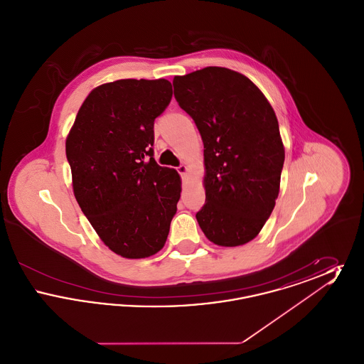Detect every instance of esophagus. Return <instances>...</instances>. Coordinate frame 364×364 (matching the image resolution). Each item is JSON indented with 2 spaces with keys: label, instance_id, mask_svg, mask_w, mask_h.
<instances>
[{
  "label": "esophagus",
  "instance_id": "1",
  "mask_svg": "<svg viewBox=\"0 0 364 364\" xmlns=\"http://www.w3.org/2000/svg\"><path fill=\"white\" fill-rule=\"evenodd\" d=\"M177 172L181 174L183 177H186V174H187V172H188V168H187V165H184V164H183V165H180V166L177 168Z\"/></svg>",
  "mask_w": 364,
  "mask_h": 364
}]
</instances>
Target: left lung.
<instances>
[{
	"label": "left lung",
	"mask_w": 364,
	"mask_h": 364,
	"mask_svg": "<svg viewBox=\"0 0 364 364\" xmlns=\"http://www.w3.org/2000/svg\"><path fill=\"white\" fill-rule=\"evenodd\" d=\"M173 87L205 146L206 203L198 224L217 245L251 242L279 192L285 150L276 113L247 76L223 67L174 76Z\"/></svg>",
	"instance_id": "left-lung-1"
}]
</instances>
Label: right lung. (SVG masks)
Returning <instances> with one entry per match:
<instances>
[{
    "label": "right lung",
    "instance_id": "obj_1",
    "mask_svg": "<svg viewBox=\"0 0 364 364\" xmlns=\"http://www.w3.org/2000/svg\"><path fill=\"white\" fill-rule=\"evenodd\" d=\"M172 100L166 79L95 87L65 141L75 198L100 239L127 259L165 245L181 192L178 173L154 159V120Z\"/></svg>",
    "mask_w": 364,
    "mask_h": 364
}]
</instances>
